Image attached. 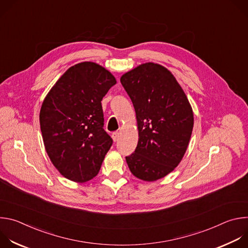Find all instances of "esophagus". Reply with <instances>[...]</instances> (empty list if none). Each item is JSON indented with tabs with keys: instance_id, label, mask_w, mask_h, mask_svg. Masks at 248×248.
I'll return each mask as SVG.
<instances>
[{
	"instance_id": "1",
	"label": "esophagus",
	"mask_w": 248,
	"mask_h": 248,
	"mask_svg": "<svg viewBox=\"0 0 248 248\" xmlns=\"http://www.w3.org/2000/svg\"><path fill=\"white\" fill-rule=\"evenodd\" d=\"M112 137H113V140L115 141H118L119 140V137H120V132H118V131H115V132H113V134H112Z\"/></svg>"
}]
</instances>
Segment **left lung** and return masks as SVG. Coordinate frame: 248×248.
Listing matches in <instances>:
<instances>
[{"instance_id": "left-lung-1", "label": "left lung", "mask_w": 248, "mask_h": 248, "mask_svg": "<svg viewBox=\"0 0 248 248\" xmlns=\"http://www.w3.org/2000/svg\"><path fill=\"white\" fill-rule=\"evenodd\" d=\"M121 83L136 114L138 143L125 157L131 173L155 182L183 160L191 137V105L173 75L165 66L145 62L125 73Z\"/></svg>"}]
</instances>
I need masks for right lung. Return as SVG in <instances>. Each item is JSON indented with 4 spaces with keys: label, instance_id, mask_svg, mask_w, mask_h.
Returning a JSON list of instances; mask_svg holds the SVG:
<instances>
[{
    "label": "right lung",
    "instance_id": "1",
    "mask_svg": "<svg viewBox=\"0 0 248 248\" xmlns=\"http://www.w3.org/2000/svg\"><path fill=\"white\" fill-rule=\"evenodd\" d=\"M117 83L102 65L70 66L46 95L39 120L46 152L65 179L86 183L98 174L113 140L103 128L101 101Z\"/></svg>",
    "mask_w": 248,
    "mask_h": 248
}]
</instances>
